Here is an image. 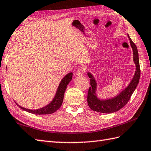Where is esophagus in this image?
<instances>
[{"label": "esophagus", "instance_id": "34e87169", "mask_svg": "<svg viewBox=\"0 0 151 151\" xmlns=\"http://www.w3.org/2000/svg\"><path fill=\"white\" fill-rule=\"evenodd\" d=\"M83 72H84V68H81L77 70L76 72V75L78 76H81L83 74Z\"/></svg>", "mask_w": 151, "mask_h": 151}]
</instances>
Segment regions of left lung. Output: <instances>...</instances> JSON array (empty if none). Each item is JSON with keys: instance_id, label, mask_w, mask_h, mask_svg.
Segmentation results:
<instances>
[{"instance_id": "left-lung-1", "label": "left lung", "mask_w": 151, "mask_h": 151, "mask_svg": "<svg viewBox=\"0 0 151 151\" xmlns=\"http://www.w3.org/2000/svg\"><path fill=\"white\" fill-rule=\"evenodd\" d=\"M129 37L130 46L132 48L133 51V60L136 65V72L134 78L130 84L127 88L117 96L115 98L112 99L103 100L98 98L96 96V88L97 83L93 76L90 72H88V78H90V86L88 91V96H87V102L89 107L92 110L94 111L110 114L118 111L119 110L122 109L130 100V97L134 91L136 86L139 81L140 78V66L139 63V56L138 52L136 46L132 42L131 39Z\"/></svg>"}]
</instances>
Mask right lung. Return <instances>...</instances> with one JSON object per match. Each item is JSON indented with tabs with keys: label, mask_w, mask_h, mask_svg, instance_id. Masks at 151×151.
<instances>
[{
	"label": "right lung",
	"mask_w": 151,
	"mask_h": 151,
	"mask_svg": "<svg viewBox=\"0 0 151 151\" xmlns=\"http://www.w3.org/2000/svg\"><path fill=\"white\" fill-rule=\"evenodd\" d=\"M72 75L73 73L72 72H70L64 77V78L61 80V83H59L56 94L54 98H53L52 101H51V103H50L48 105L42 107V108L36 110H30L21 106L19 105L17 103L16 104L21 109L24 110L28 112L33 114H50L55 112L56 110H58L60 107H61L62 105L63 98H64L65 92L67 88V85H68L70 81H71L72 79Z\"/></svg>",
	"instance_id": "1"
}]
</instances>
